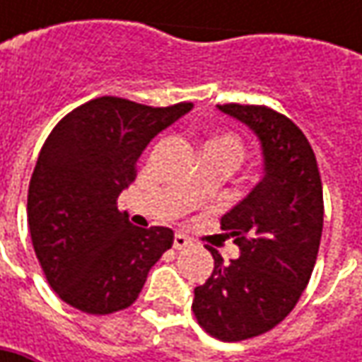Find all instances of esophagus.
<instances>
[{"mask_svg": "<svg viewBox=\"0 0 362 362\" xmlns=\"http://www.w3.org/2000/svg\"><path fill=\"white\" fill-rule=\"evenodd\" d=\"M191 240H189L187 235H183V233H175L173 238V247L175 250H185V247H189L191 245Z\"/></svg>", "mask_w": 362, "mask_h": 362, "instance_id": "34e87169", "label": "esophagus"}]
</instances>
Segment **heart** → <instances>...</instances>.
Returning a JSON list of instances; mask_svg holds the SVG:
<instances>
[{
	"label": "heart",
	"instance_id": "obj_1",
	"mask_svg": "<svg viewBox=\"0 0 362 362\" xmlns=\"http://www.w3.org/2000/svg\"><path fill=\"white\" fill-rule=\"evenodd\" d=\"M207 151L223 153V155H228L233 163H238V159L242 157L243 146L238 136H233L230 132H219V134H214L211 139L205 141L203 153H207Z\"/></svg>",
	"mask_w": 362,
	"mask_h": 362
}]
</instances>
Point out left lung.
Returning a JSON list of instances; mask_svg holds the SVG:
<instances>
[{
    "instance_id": "obj_1",
    "label": "left lung",
    "mask_w": 362,
    "mask_h": 362,
    "mask_svg": "<svg viewBox=\"0 0 362 362\" xmlns=\"http://www.w3.org/2000/svg\"><path fill=\"white\" fill-rule=\"evenodd\" d=\"M217 108L243 122L262 146L264 177L221 217L240 257L214 256V272L195 288L193 313L211 337L245 341L280 325L313 276L322 235V181L308 139L268 106Z\"/></svg>"
}]
</instances>
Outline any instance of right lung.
<instances>
[{"mask_svg":"<svg viewBox=\"0 0 362 362\" xmlns=\"http://www.w3.org/2000/svg\"><path fill=\"white\" fill-rule=\"evenodd\" d=\"M191 108L103 96L49 132L30 179L28 226L46 280L66 304L88 314L129 308L173 245V230L132 226L117 199L146 145Z\"/></svg>","mask_w":362,"mask_h":362,"instance_id":"add662e5","label":"right lung"}]
</instances>
